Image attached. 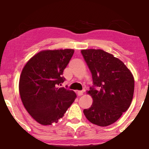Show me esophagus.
Masks as SVG:
<instances>
[{
    "mask_svg": "<svg viewBox=\"0 0 149 149\" xmlns=\"http://www.w3.org/2000/svg\"><path fill=\"white\" fill-rule=\"evenodd\" d=\"M84 95V92L82 91H77V95L78 96H81Z\"/></svg>",
    "mask_w": 149,
    "mask_h": 149,
    "instance_id": "1",
    "label": "esophagus"
}]
</instances>
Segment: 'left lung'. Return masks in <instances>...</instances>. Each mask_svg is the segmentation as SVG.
<instances>
[{"mask_svg": "<svg viewBox=\"0 0 149 149\" xmlns=\"http://www.w3.org/2000/svg\"><path fill=\"white\" fill-rule=\"evenodd\" d=\"M92 74L93 87L87 92L93 102L84 113L93 124L108 126L119 119L132 103L134 78L125 65L100 49L82 50Z\"/></svg>", "mask_w": 149, "mask_h": 149, "instance_id": "left-lung-1", "label": "left lung"}]
</instances>
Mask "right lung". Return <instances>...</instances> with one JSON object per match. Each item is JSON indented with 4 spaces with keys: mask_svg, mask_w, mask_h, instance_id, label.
I'll return each instance as SVG.
<instances>
[{
    "mask_svg": "<svg viewBox=\"0 0 149 149\" xmlns=\"http://www.w3.org/2000/svg\"><path fill=\"white\" fill-rule=\"evenodd\" d=\"M74 50H47L25 65L19 82L20 97L29 114L40 124L57 123L76 98L72 90L58 87Z\"/></svg>",
    "mask_w": 149,
    "mask_h": 149,
    "instance_id": "add662e5",
    "label": "right lung"
}]
</instances>
